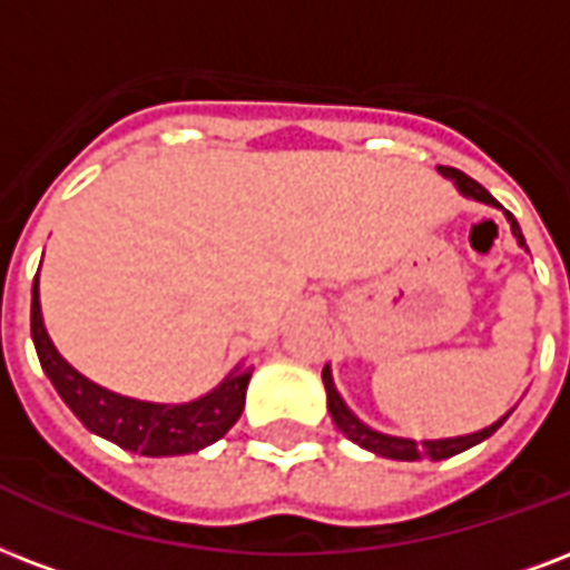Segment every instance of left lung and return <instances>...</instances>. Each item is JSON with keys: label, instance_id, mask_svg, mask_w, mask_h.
I'll return each instance as SVG.
<instances>
[{"label": "left lung", "instance_id": "1", "mask_svg": "<svg viewBox=\"0 0 570 570\" xmlns=\"http://www.w3.org/2000/svg\"><path fill=\"white\" fill-rule=\"evenodd\" d=\"M440 173L445 176V179H451L454 185H458V190L463 194V197L478 199V203H488V206L499 208L497 199L490 197L488 190L481 188L475 179H469L466 173H460V169H454V167H440ZM505 217H508V224H511V233H514V238L520 242V247H527V238H523V233H520V224L514 220V215H511V212H505ZM323 382H325V394H328V412H332V421L337 424V430H341L343 436H346L350 442H355V445H362V449L373 451V454H380V458H389V460L454 458V454H460V451L472 449V445H478V442H484L488 436H493V433H497V430L505 424L508 415H511V412H505V415H502L499 421H493L490 428L478 430V433H466V436L415 442V440H403V436H389V433H380V430L367 428L364 421H358V415H355V412L350 410L346 403H343V397L337 394V389H334L332 367H328V364H325V371H323Z\"/></svg>", "mask_w": 570, "mask_h": 570}]
</instances>
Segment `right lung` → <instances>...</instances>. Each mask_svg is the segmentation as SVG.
Wrapping results in <instances>:
<instances>
[{
    "instance_id": "obj_1",
    "label": "right lung",
    "mask_w": 570,
    "mask_h": 570,
    "mask_svg": "<svg viewBox=\"0 0 570 570\" xmlns=\"http://www.w3.org/2000/svg\"><path fill=\"white\" fill-rule=\"evenodd\" d=\"M32 341L43 373L50 376L68 410L82 421V428L142 458H176L220 440L245 410V391L254 373V367L238 364L217 389L190 403L134 401L101 389L98 382L73 371L50 341L38 302V275L32 284Z\"/></svg>"
}]
</instances>
